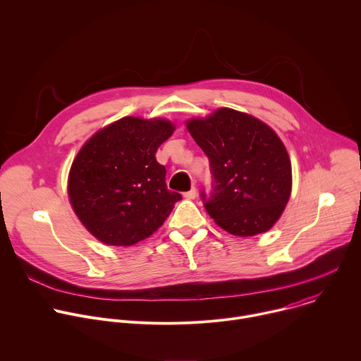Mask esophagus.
<instances>
[{"instance_id": "esophagus-1", "label": "esophagus", "mask_w": 361, "mask_h": 361, "mask_svg": "<svg viewBox=\"0 0 361 361\" xmlns=\"http://www.w3.org/2000/svg\"><path fill=\"white\" fill-rule=\"evenodd\" d=\"M184 197L187 198V200H194L195 197H197V190L192 187L190 191H187V192H184Z\"/></svg>"}]
</instances>
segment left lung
<instances>
[{
    "label": "left lung",
    "instance_id": "obj_1",
    "mask_svg": "<svg viewBox=\"0 0 361 361\" xmlns=\"http://www.w3.org/2000/svg\"><path fill=\"white\" fill-rule=\"evenodd\" d=\"M187 128L210 161L212 191L200 194L210 217L240 237L271 228L291 192V163L277 134L231 109L191 120Z\"/></svg>",
    "mask_w": 361,
    "mask_h": 361
}]
</instances>
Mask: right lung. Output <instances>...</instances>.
I'll list each match as a JSON object with an SVG mask.
<instances>
[{"mask_svg": "<svg viewBox=\"0 0 361 361\" xmlns=\"http://www.w3.org/2000/svg\"><path fill=\"white\" fill-rule=\"evenodd\" d=\"M166 120L124 117L94 134L68 177L73 209L85 228L110 245H133L163 226L181 194L166 184L157 148L173 134Z\"/></svg>", "mask_w": 361, "mask_h": 361, "instance_id": "add662e5", "label": "right lung"}]
</instances>
